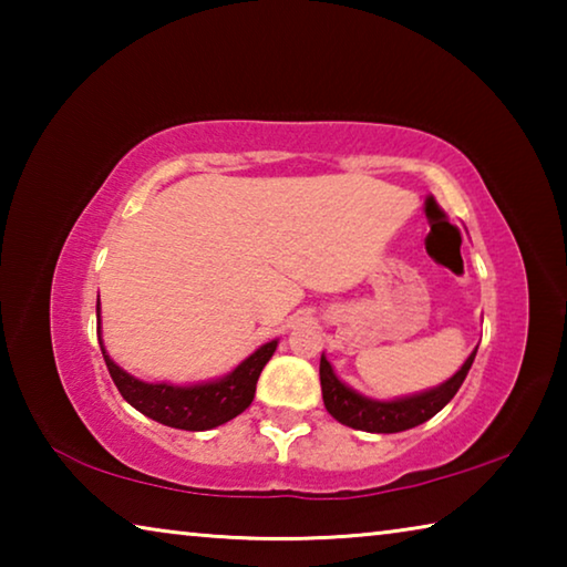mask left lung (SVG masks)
<instances>
[{
	"label": "left lung",
	"mask_w": 567,
	"mask_h": 567,
	"mask_svg": "<svg viewBox=\"0 0 567 567\" xmlns=\"http://www.w3.org/2000/svg\"><path fill=\"white\" fill-rule=\"evenodd\" d=\"M477 348L470 352V358L463 362L453 378L440 382L437 388L415 392V395L395 398V400H375L362 395V392L352 390L350 385L334 375L330 360L320 358V385H322V400L330 415L342 422V425L364 430V433H402V430L417 427L437 415L455 392L463 385L470 368H473Z\"/></svg>",
	"instance_id": "1"
}]
</instances>
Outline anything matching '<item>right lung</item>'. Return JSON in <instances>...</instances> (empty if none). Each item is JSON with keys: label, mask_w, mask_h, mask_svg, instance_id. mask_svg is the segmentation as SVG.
Here are the masks:
<instances>
[{"label": "right lung", "mask_w": 567, "mask_h": 567, "mask_svg": "<svg viewBox=\"0 0 567 567\" xmlns=\"http://www.w3.org/2000/svg\"><path fill=\"white\" fill-rule=\"evenodd\" d=\"M97 338L104 362H107L110 375L114 380V385L122 392V398L127 400L134 410H140L142 415L157 420L167 427L189 430V433L225 425V422L237 417L239 412H245L252 405L260 372L277 350V340H270L260 344L249 358H245L233 372H227L223 378L195 382V385H172V382H145L134 378L110 358L107 348H104L102 342L100 305Z\"/></svg>", "instance_id": "add662e5"}]
</instances>
